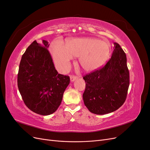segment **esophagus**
Returning <instances> with one entry per match:
<instances>
[{"label": "esophagus", "instance_id": "34e87169", "mask_svg": "<svg viewBox=\"0 0 150 150\" xmlns=\"http://www.w3.org/2000/svg\"><path fill=\"white\" fill-rule=\"evenodd\" d=\"M77 79H78V77L77 76H70V80L71 82H73V81H74Z\"/></svg>", "mask_w": 150, "mask_h": 150}]
</instances>
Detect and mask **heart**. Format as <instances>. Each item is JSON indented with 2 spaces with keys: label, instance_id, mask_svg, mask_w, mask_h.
Wrapping results in <instances>:
<instances>
[{
  "label": "heart",
  "instance_id": "heart-1",
  "mask_svg": "<svg viewBox=\"0 0 150 150\" xmlns=\"http://www.w3.org/2000/svg\"><path fill=\"white\" fill-rule=\"evenodd\" d=\"M53 59L57 67L66 70L74 57H79L81 66L86 71H93L105 64L110 54V46L94 38H76L68 40L66 47L61 40L51 45Z\"/></svg>",
  "mask_w": 150,
  "mask_h": 150
}]
</instances>
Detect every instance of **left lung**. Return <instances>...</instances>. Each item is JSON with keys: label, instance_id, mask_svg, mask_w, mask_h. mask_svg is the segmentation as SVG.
<instances>
[{"label": "left lung", "instance_id": "left-lung-1", "mask_svg": "<svg viewBox=\"0 0 150 150\" xmlns=\"http://www.w3.org/2000/svg\"><path fill=\"white\" fill-rule=\"evenodd\" d=\"M126 56L120 45L114 42L111 57L106 64L84 76L83 94L85 106L96 115L117 110L125 103L129 85Z\"/></svg>", "mask_w": 150, "mask_h": 150}]
</instances>
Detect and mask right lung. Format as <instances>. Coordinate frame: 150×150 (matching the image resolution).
I'll return each instance as SVG.
<instances>
[{
    "instance_id": "right-lung-1",
    "label": "right lung",
    "mask_w": 150,
    "mask_h": 150,
    "mask_svg": "<svg viewBox=\"0 0 150 150\" xmlns=\"http://www.w3.org/2000/svg\"><path fill=\"white\" fill-rule=\"evenodd\" d=\"M49 46L47 40H34L22 56L17 75L18 88L25 104L44 116L57 110L70 83L69 76L58 74L55 69Z\"/></svg>"
}]
</instances>
